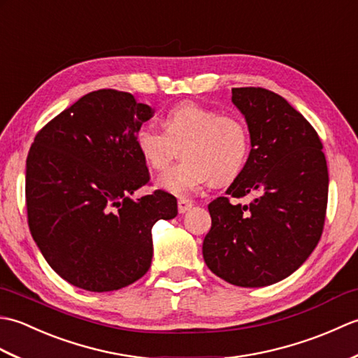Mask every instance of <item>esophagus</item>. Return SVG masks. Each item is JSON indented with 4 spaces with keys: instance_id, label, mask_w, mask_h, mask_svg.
I'll use <instances>...</instances> for the list:
<instances>
[{
    "instance_id": "obj_1",
    "label": "esophagus",
    "mask_w": 358,
    "mask_h": 358,
    "mask_svg": "<svg viewBox=\"0 0 358 358\" xmlns=\"http://www.w3.org/2000/svg\"><path fill=\"white\" fill-rule=\"evenodd\" d=\"M191 208H192V201L185 200V199L178 200V212H180V214H185V212H187Z\"/></svg>"
}]
</instances>
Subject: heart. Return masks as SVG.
Masks as SVG:
<instances>
[{"label": "heart", "mask_w": 358, "mask_h": 358, "mask_svg": "<svg viewBox=\"0 0 358 358\" xmlns=\"http://www.w3.org/2000/svg\"><path fill=\"white\" fill-rule=\"evenodd\" d=\"M164 131L141 126L135 134L136 149L150 167L162 171L181 149L183 162L159 175L157 186L175 196H189L210 180L226 185L241 172L250 150L245 121L220 115L214 109L183 101L166 113Z\"/></svg>", "instance_id": "b5f03b06"}]
</instances>
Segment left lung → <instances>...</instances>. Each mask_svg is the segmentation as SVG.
<instances>
[{
	"instance_id": "left-lung-1",
	"label": "left lung",
	"mask_w": 358,
	"mask_h": 358,
	"mask_svg": "<svg viewBox=\"0 0 358 358\" xmlns=\"http://www.w3.org/2000/svg\"><path fill=\"white\" fill-rule=\"evenodd\" d=\"M232 103L245 117L250 152L226 194L208 209L203 241L208 268L241 287L269 286L291 275L322 237L329 175L322 141L309 121L283 96L263 87H234Z\"/></svg>"
}]
</instances>
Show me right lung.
Here are the masks:
<instances>
[{
    "instance_id": "1",
    "label": "right lung",
    "mask_w": 358,
    "mask_h": 358,
    "mask_svg": "<svg viewBox=\"0 0 358 358\" xmlns=\"http://www.w3.org/2000/svg\"><path fill=\"white\" fill-rule=\"evenodd\" d=\"M152 115L132 94L100 89L35 136L26 162L29 229L73 286L108 292L132 285L150 268L152 227L178 214L164 191L131 199L149 181L135 134Z\"/></svg>"
}]
</instances>
